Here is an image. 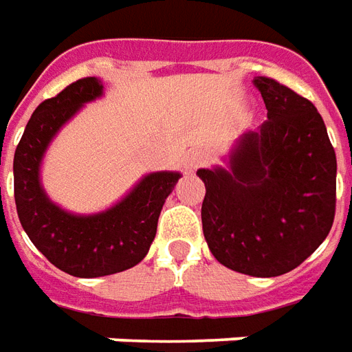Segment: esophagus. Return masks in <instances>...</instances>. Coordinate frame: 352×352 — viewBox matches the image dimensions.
Instances as JSON below:
<instances>
[{"label":"esophagus","instance_id":"esophagus-1","mask_svg":"<svg viewBox=\"0 0 352 352\" xmlns=\"http://www.w3.org/2000/svg\"><path fill=\"white\" fill-rule=\"evenodd\" d=\"M206 161H208L206 151H203V149H193V151H189L188 157H186V168H188V170H195L199 166H203Z\"/></svg>","mask_w":352,"mask_h":352}]
</instances>
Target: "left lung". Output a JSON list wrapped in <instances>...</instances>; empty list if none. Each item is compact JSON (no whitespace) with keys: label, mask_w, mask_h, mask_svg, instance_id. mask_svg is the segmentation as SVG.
Here are the masks:
<instances>
[{"label":"left lung","mask_w":352,"mask_h":352,"mask_svg":"<svg viewBox=\"0 0 352 352\" xmlns=\"http://www.w3.org/2000/svg\"><path fill=\"white\" fill-rule=\"evenodd\" d=\"M267 121L231 151L229 170L201 168L203 233L221 265L278 276L301 265L336 216V151L313 102L260 76Z\"/></svg>","instance_id":"1"}]
</instances>
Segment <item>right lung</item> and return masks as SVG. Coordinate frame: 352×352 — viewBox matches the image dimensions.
<instances>
[{"instance_id":"1","label":"right lung","mask_w":352,"mask_h":352,"mask_svg":"<svg viewBox=\"0 0 352 352\" xmlns=\"http://www.w3.org/2000/svg\"><path fill=\"white\" fill-rule=\"evenodd\" d=\"M102 94L94 77L77 79L41 102L30 117L14 151V203L30 241L64 273L81 278L121 273L140 263L157 233L164 199L180 180L178 172H153L100 214L74 216L52 204L39 184V164L52 136L83 106Z\"/></svg>"}]
</instances>
